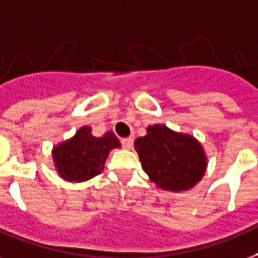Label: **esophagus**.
Listing matches in <instances>:
<instances>
[{
    "mask_svg": "<svg viewBox=\"0 0 258 258\" xmlns=\"http://www.w3.org/2000/svg\"><path fill=\"white\" fill-rule=\"evenodd\" d=\"M133 143H134V139L133 138H124V139H121V145L124 149L130 150L131 147H133Z\"/></svg>",
    "mask_w": 258,
    "mask_h": 258,
    "instance_id": "34e87169",
    "label": "esophagus"
}]
</instances>
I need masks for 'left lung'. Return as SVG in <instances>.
I'll return each instance as SVG.
<instances>
[{
  "label": "left lung",
  "mask_w": 258,
  "mask_h": 258,
  "mask_svg": "<svg viewBox=\"0 0 258 258\" xmlns=\"http://www.w3.org/2000/svg\"><path fill=\"white\" fill-rule=\"evenodd\" d=\"M143 170L161 189L182 192L194 188L207 169V158L198 139L164 124L147 127L135 141Z\"/></svg>",
  "instance_id": "obj_1"
}]
</instances>
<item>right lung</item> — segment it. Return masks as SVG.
<instances>
[{"label":"right lung","instance_id":"obj_1","mask_svg":"<svg viewBox=\"0 0 258 258\" xmlns=\"http://www.w3.org/2000/svg\"><path fill=\"white\" fill-rule=\"evenodd\" d=\"M116 147H120V142L112 131L97 138L92 135L89 125H84L52 149V160L63 180L82 182L101 173L109 151Z\"/></svg>","mask_w":258,"mask_h":258}]
</instances>
